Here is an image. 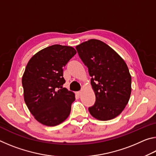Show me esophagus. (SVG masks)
I'll list each match as a JSON object with an SVG mask.
<instances>
[{
  "label": "esophagus",
  "mask_w": 156,
  "mask_h": 156,
  "mask_svg": "<svg viewBox=\"0 0 156 156\" xmlns=\"http://www.w3.org/2000/svg\"><path fill=\"white\" fill-rule=\"evenodd\" d=\"M81 94H82L81 91H77V92H76V95H77L78 96H80V95H81Z\"/></svg>",
  "instance_id": "34e87169"
}]
</instances>
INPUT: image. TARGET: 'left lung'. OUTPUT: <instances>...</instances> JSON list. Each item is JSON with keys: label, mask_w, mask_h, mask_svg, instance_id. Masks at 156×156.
Wrapping results in <instances>:
<instances>
[{"label": "left lung", "mask_w": 156, "mask_h": 156, "mask_svg": "<svg viewBox=\"0 0 156 156\" xmlns=\"http://www.w3.org/2000/svg\"><path fill=\"white\" fill-rule=\"evenodd\" d=\"M87 67L96 95L91 115L100 120L117 117L127 105L131 92V77L127 65L114 50L103 42L91 39L76 47Z\"/></svg>", "instance_id": "obj_1"}]
</instances>
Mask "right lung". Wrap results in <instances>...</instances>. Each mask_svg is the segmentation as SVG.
Instances as JSON below:
<instances>
[{"instance_id": "1", "label": "right lung", "mask_w": 156, "mask_h": 156, "mask_svg": "<svg viewBox=\"0 0 156 156\" xmlns=\"http://www.w3.org/2000/svg\"><path fill=\"white\" fill-rule=\"evenodd\" d=\"M72 47L54 44L41 50L26 66L22 78L25 102L34 118L49 126L65 121L75 95L63 88V67L74 56Z\"/></svg>"}]
</instances>
